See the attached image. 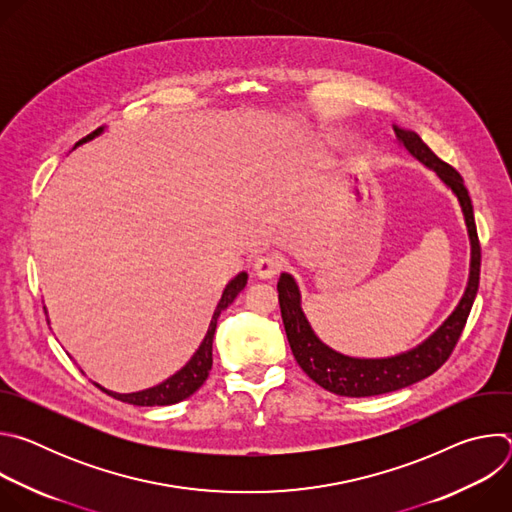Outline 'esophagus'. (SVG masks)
<instances>
[{"label": "esophagus", "mask_w": 512, "mask_h": 512, "mask_svg": "<svg viewBox=\"0 0 512 512\" xmlns=\"http://www.w3.org/2000/svg\"><path fill=\"white\" fill-rule=\"evenodd\" d=\"M253 271H255V275H257L259 279H271V277H275L277 271H279V259L273 257V255H269V253L257 255V257L253 259Z\"/></svg>", "instance_id": "obj_1"}]
</instances>
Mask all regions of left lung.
I'll list each match as a JSON object with an SVG mask.
<instances>
[{
    "label": "left lung",
    "instance_id": "1",
    "mask_svg": "<svg viewBox=\"0 0 512 512\" xmlns=\"http://www.w3.org/2000/svg\"><path fill=\"white\" fill-rule=\"evenodd\" d=\"M393 131L399 148H403L409 156H413L440 178V182L456 196L460 204L470 241L468 283L454 312L417 346L391 356L367 358L338 352L320 340L304 314L302 291L296 277L283 271L279 275L277 291L291 352H294L302 371L314 383L342 397H375L409 387L433 375L452 354L472 310L480 281V245L474 223V208L462 176L452 166L437 158L415 131L397 123H393Z\"/></svg>",
    "mask_w": 512,
    "mask_h": 512
}]
</instances>
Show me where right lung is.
Instances as JSON below:
<instances>
[{"mask_svg": "<svg viewBox=\"0 0 512 512\" xmlns=\"http://www.w3.org/2000/svg\"><path fill=\"white\" fill-rule=\"evenodd\" d=\"M103 131H105V125L99 127L97 131H93L91 135H87L85 139H81V141L75 145V148H79V145H83V143H87V141L99 137ZM75 148H72V150H75ZM247 279H249L247 271H241V273H237V275L227 283V287H225V291H223V296H221V300H218L216 310H214V314H212V318H210V324H208V330H206L204 340L200 342V346L196 348V352L190 356V360L184 364V367H182L178 373H174L172 377H168L166 381H162V383H158V385H154V387H150V389L135 391V393H115V391H109V389L101 387V385L95 383V381H93V385L99 387L103 393L111 395L113 399H119V401H123V403H131V405H141V407L174 405V403H178V401L190 397L192 393H196V391L202 387V383L206 381V377H208V373H210V369H212V338H214V330H216V320H218V316H221L223 310H227V308L235 302V298L241 294L243 287L247 285ZM44 310H46V308H44ZM48 322H50V320H48Z\"/></svg>", "mask_w": 512, "mask_h": 512, "instance_id": "right-lung-1", "label": "right lung"}]
</instances>
